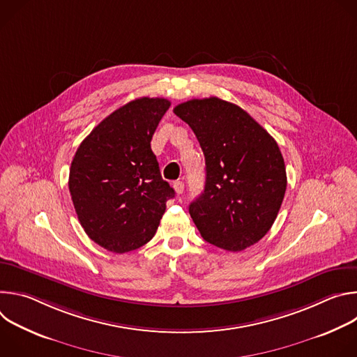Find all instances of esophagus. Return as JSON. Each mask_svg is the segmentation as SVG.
<instances>
[{
	"label": "esophagus",
	"instance_id": "obj_1",
	"mask_svg": "<svg viewBox=\"0 0 357 357\" xmlns=\"http://www.w3.org/2000/svg\"><path fill=\"white\" fill-rule=\"evenodd\" d=\"M172 186H174V189H175L176 195H182L183 188H185V185H183V182H182V181H175V182L172 183Z\"/></svg>",
	"mask_w": 357,
	"mask_h": 357
}]
</instances>
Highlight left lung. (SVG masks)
Masks as SVG:
<instances>
[{"label":"left lung","mask_w":357,"mask_h":357,"mask_svg":"<svg viewBox=\"0 0 357 357\" xmlns=\"http://www.w3.org/2000/svg\"><path fill=\"white\" fill-rule=\"evenodd\" d=\"M174 113L193 130L206 162L205 190L189 205L202 237L243 251L271 229L287 189L275 139L241 107L219 97L193 98Z\"/></svg>","instance_id":"obj_1"}]
</instances>
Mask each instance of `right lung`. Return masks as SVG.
<instances>
[{"mask_svg":"<svg viewBox=\"0 0 357 357\" xmlns=\"http://www.w3.org/2000/svg\"><path fill=\"white\" fill-rule=\"evenodd\" d=\"M171 106L141 97L113 112L82 141L69 172L77 219L98 245L127 252L154 237L175 190L162 179L151 139Z\"/></svg>","mask_w":357,"mask_h":357,"instance_id":"add662e5","label":"right lung"}]
</instances>
